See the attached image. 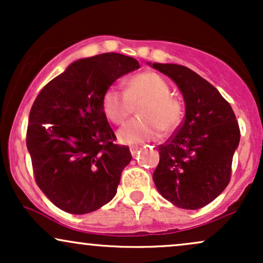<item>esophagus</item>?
Segmentation results:
<instances>
[{"mask_svg": "<svg viewBox=\"0 0 263 263\" xmlns=\"http://www.w3.org/2000/svg\"><path fill=\"white\" fill-rule=\"evenodd\" d=\"M138 149H140V147H138V146H132V147H129V151H131L132 157H135L136 155H137Z\"/></svg>", "mask_w": 263, "mask_h": 263, "instance_id": "34e87169", "label": "esophagus"}]
</instances>
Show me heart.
<instances>
[{
	"instance_id": "1",
	"label": "heart",
	"mask_w": 263,
	"mask_h": 263,
	"mask_svg": "<svg viewBox=\"0 0 263 263\" xmlns=\"http://www.w3.org/2000/svg\"><path fill=\"white\" fill-rule=\"evenodd\" d=\"M141 107L142 119H134L117 132L121 143L137 144L157 140L164 132L174 131L182 121V106L171 96V87L161 75L147 71L132 77L126 90L112 85L102 96V108L110 121L121 125Z\"/></svg>"
}]
</instances>
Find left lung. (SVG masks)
<instances>
[{
  "mask_svg": "<svg viewBox=\"0 0 263 263\" xmlns=\"http://www.w3.org/2000/svg\"><path fill=\"white\" fill-rule=\"evenodd\" d=\"M171 78L182 92L185 117L177 134L159 146L153 182L178 208L200 209L230 182L232 157L240 142L234 111L209 81L178 64L148 63Z\"/></svg>",
  "mask_w": 263,
  "mask_h": 263,
  "instance_id": "8db88e82",
  "label": "left lung"
}]
</instances>
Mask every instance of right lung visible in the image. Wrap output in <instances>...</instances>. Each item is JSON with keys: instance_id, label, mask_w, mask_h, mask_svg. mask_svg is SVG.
<instances>
[{"instance_id": "right-lung-1", "label": "right lung", "mask_w": 263, "mask_h": 263, "mask_svg": "<svg viewBox=\"0 0 263 263\" xmlns=\"http://www.w3.org/2000/svg\"><path fill=\"white\" fill-rule=\"evenodd\" d=\"M138 68L135 58L119 53L75 60L35 99L27 148L35 182L59 209L81 215L116 195L132 156L128 147L114 143L102 96L119 78Z\"/></svg>"}]
</instances>
